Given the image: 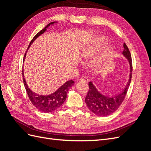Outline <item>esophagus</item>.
Listing matches in <instances>:
<instances>
[{
  "label": "esophagus",
  "instance_id": "obj_1",
  "mask_svg": "<svg viewBox=\"0 0 151 151\" xmlns=\"http://www.w3.org/2000/svg\"><path fill=\"white\" fill-rule=\"evenodd\" d=\"M80 81H82V82H84V83H88V81H89V79L87 78L86 77H83L80 79Z\"/></svg>",
  "mask_w": 151,
  "mask_h": 151
}]
</instances>
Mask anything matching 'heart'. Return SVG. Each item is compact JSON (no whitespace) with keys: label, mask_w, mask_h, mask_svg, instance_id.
Returning a JSON list of instances; mask_svg holds the SVG:
<instances>
[{"label":"heart","mask_w":151,"mask_h":151,"mask_svg":"<svg viewBox=\"0 0 151 151\" xmlns=\"http://www.w3.org/2000/svg\"><path fill=\"white\" fill-rule=\"evenodd\" d=\"M104 42V38H98V40L96 41V43L89 45L88 47L84 49L81 53V55H80L81 58L83 60H88L92 58L95 55V54L97 53L98 49L103 45ZM103 60V58L99 59V60L94 63V67L96 68H98L101 67Z\"/></svg>","instance_id":"1"}]
</instances>
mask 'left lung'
<instances>
[{
  "instance_id": "obj_1",
  "label": "left lung",
  "mask_w": 151,
  "mask_h": 151,
  "mask_svg": "<svg viewBox=\"0 0 151 151\" xmlns=\"http://www.w3.org/2000/svg\"><path fill=\"white\" fill-rule=\"evenodd\" d=\"M123 48L124 50L122 52V55L129 62L130 73L129 81L121 92L118 94L109 96L100 93L92 82L89 83V90L87 94L85 102L90 111L99 116H106L116 111L124 100L130 86L132 72V57L129 50L125 43L123 44Z\"/></svg>"
}]
</instances>
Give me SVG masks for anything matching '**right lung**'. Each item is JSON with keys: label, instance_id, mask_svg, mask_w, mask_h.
Instances as JSON below:
<instances>
[{"label": "right lung", "instance_id": "obj_1", "mask_svg": "<svg viewBox=\"0 0 151 151\" xmlns=\"http://www.w3.org/2000/svg\"><path fill=\"white\" fill-rule=\"evenodd\" d=\"M57 21L50 22V23H49L47 26H45L42 30H41L40 32H38V33L35 36V37L33 38V40L31 41V42L28 46V48L27 49V51H28V50L30 47L31 44L34 42V41L37 38L38 36H40L41 35H42L43 33H45V32L46 31L47 28H48L50 25H52L54 23H57ZM26 52L24 56L23 61H24ZM22 77H23L24 85L27 94H28V96L29 98V100L31 101V103L34 105L36 109L43 113L52 112L60 108L62 105V104L65 101L66 98H67V94L68 89H69L70 88H71V87L74 84V81L72 80L68 81L63 85H62L60 88H59L57 91H55L54 93L50 94L48 95H40L35 93L34 91H31L29 89L24 79L23 67H22Z\"/></svg>", "mask_w": 151, "mask_h": 151}]
</instances>
